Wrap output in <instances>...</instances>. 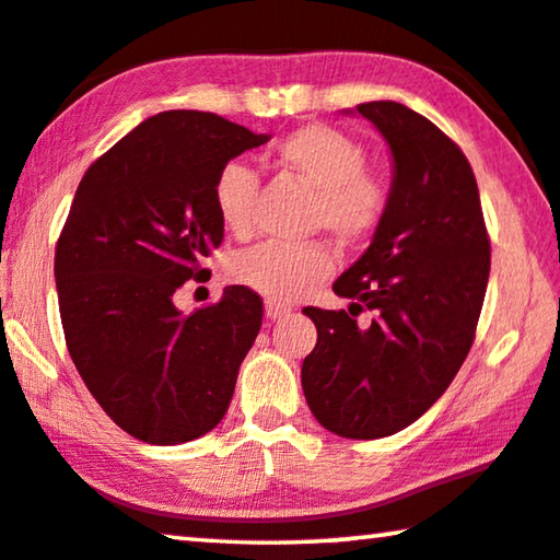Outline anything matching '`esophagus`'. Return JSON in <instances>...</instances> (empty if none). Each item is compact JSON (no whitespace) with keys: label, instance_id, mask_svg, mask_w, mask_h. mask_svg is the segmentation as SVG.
I'll return each mask as SVG.
<instances>
[{"label":"esophagus","instance_id":"esophagus-1","mask_svg":"<svg viewBox=\"0 0 560 560\" xmlns=\"http://www.w3.org/2000/svg\"><path fill=\"white\" fill-rule=\"evenodd\" d=\"M264 312H266V318H271V322H281V318H287L291 312H294V306L283 304V301L269 299L264 304Z\"/></svg>","mask_w":560,"mask_h":560}]
</instances>
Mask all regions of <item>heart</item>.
Here are the masks:
<instances>
[{"instance_id": "1", "label": "heart", "mask_w": 560, "mask_h": 560, "mask_svg": "<svg viewBox=\"0 0 560 560\" xmlns=\"http://www.w3.org/2000/svg\"><path fill=\"white\" fill-rule=\"evenodd\" d=\"M277 162L316 191L312 221L343 242L371 234L384 217L388 189L384 179L366 172V152L357 139L326 124H308L277 144ZM259 176L244 162L219 168L214 209L232 234H248ZM334 271V256L324 244H261L238 252L229 261V277L273 301L304 296Z\"/></svg>"}]
</instances>
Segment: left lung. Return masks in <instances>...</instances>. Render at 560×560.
I'll list each match as a JSON object with an SVG mask.
<instances>
[{
  "mask_svg": "<svg viewBox=\"0 0 560 560\" xmlns=\"http://www.w3.org/2000/svg\"><path fill=\"white\" fill-rule=\"evenodd\" d=\"M346 114L374 124L392 186L371 244L334 283L349 312L304 308L316 349L301 388L316 421L343 439H384L429 411L458 374L481 316L491 244L476 176L439 127L398 102ZM361 307L377 314L361 329Z\"/></svg>",
  "mask_w": 560,
  "mask_h": 560,
  "instance_id": "left-lung-1",
  "label": "left lung"
}]
</instances>
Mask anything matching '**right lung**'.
Returning <instances> with one entry per match:
<instances>
[{"instance_id":"add662e5","label":"right lung","mask_w":560,"mask_h":560,"mask_svg":"<svg viewBox=\"0 0 560 560\" xmlns=\"http://www.w3.org/2000/svg\"><path fill=\"white\" fill-rule=\"evenodd\" d=\"M269 139L219 114L162 112L79 182L55 254L61 326L79 376L129 436L194 441L232 404L261 328L259 294L229 287L219 304L184 314L174 291L224 242L211 197L219 168Z\"/></svg>"}]
</instances>
